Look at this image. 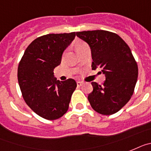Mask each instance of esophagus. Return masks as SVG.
<instances>
[{
    "instance_id": "34e87169",
    "label": "esophagus",
    "mask_w": 151,
    "mask_h": 151,
    "mask_svg": "<svg viewBox=\"0 0 151 151\" xmlns=\"http://www.w3.org/2000/svg\"><path fill=\"white\" fill-rule=\"evenodd\" d=\"M82 84H83V82H81V81H77V85L78 86H82Z\"/></svg>"
}]
</instances>
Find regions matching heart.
Masks as SVG:
<instances>
[{
    "label": "heart",
    "mask_w": 151,
    "mask_h": 151,
    "mask_svg": "<svg viewBox=\"0 0 151 151\" xmlns=\"http://www.w3.org/2000/svg\"><path fill=\"white\" fill-rule=\"evenodd\" d=\"M86 45H87L85 42H77L76 43V48H77V50L78 51L79 49L86 46Z\"/></svg>",
    "instance_id": "b5f03b06"
}]
</instances>
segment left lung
Masks as SVG:
<instances>
[{"label":"left lung","mask_w":151,"mask_h":151,"mask_svg":"<svg viewBox=\"0 0 151 151\" xmlns=\"http://www.w3.org/2000/svg\"><path fill=\"white\" fill-rule=\"evenodd\" d=\"M91 49L92 69H100L106 76L103 86L92 82L89 94L92 108L102 115L121 109L133 95L138 76L137 62L130 48L119 35L106 30L76 32Z\"/></svg>","instance_id":"left-lung-1"}]
</instances>
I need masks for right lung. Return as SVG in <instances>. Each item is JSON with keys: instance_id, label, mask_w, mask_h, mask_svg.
Wrapping results in <instances>:
<instances>
[{"instance_id": "add662e5", "label": "right lung", "mask_w": 151, "mask_h": 151, "mask_svg": "<svg viewBox=\"0 0 151 151\" xmlns=\"http://www.w3.org/2000/svg\"><path fill=\"white\" fill-rule=\"evenodd\" d=\"M75 36L73 32L38 37L29 45L19 63L17 77L23 99L43 119H59L68 109L77 83L71 78L57 81L53 70Z\"/></svg>"}]
</instances>
